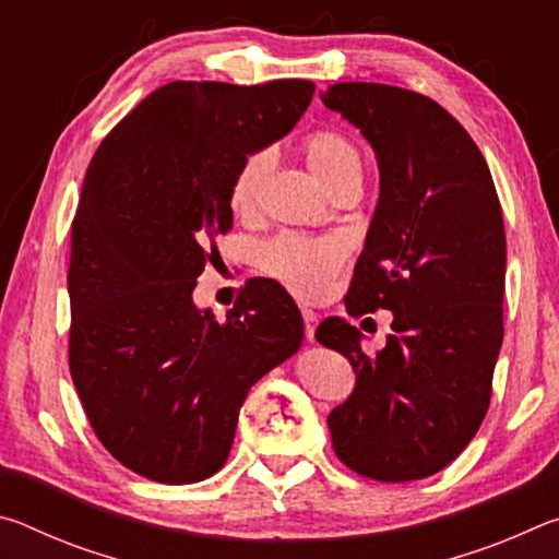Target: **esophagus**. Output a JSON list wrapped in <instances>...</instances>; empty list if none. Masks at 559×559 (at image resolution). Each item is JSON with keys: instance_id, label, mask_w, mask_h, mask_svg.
Returning a JSON list of instances; mask_svg holds the SVG:
<instances>
[{"instance_id": "esophagus-1", "label": "esophagus", "mask_w": 559, "mask_h": 559, "mask_svg": "<svg viewBox=\"0 0 559 559\" xmlns=\"http://www.w3.org/2000/svg\"><path fill=\"white\" fill-rule=\"evenodd\" d=\"M300 313H302V325H306V340H310V343H313V340H316L318 316L313 313V310H308V308H302Z\"/></svg>"}]
</instances>
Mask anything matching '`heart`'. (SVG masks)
<instances>
[{
	"label": "heart",
	"mask_w": 559,
	"mask_h": 559,
	"mask_svg": "<svg viewBox=\"0 0 559 559\" xmlns=\"http://www.w3.org/2000/svg\"><path fill=\"white\" fill-rule=\"evenodd\" d=\"M300 155L306 157L308 167L323 182L330 192L349 182L362 185V155L337 130H313L302 138ZM271 169L269 153H251L241 159L229 182L226 202L229 210L246 219L257 212L263 182ZM345 251L333 239H318V236L281 234L276 239L261 246L259 266L266 276L283 283L293 296L302 300H318L333 286L337 273L343 271Z\"/></svg>",
	"instance_id": "heart-1"
}]
</instances>
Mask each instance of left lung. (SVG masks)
I'll return each instance as SVG.
<instances>
[{"mask_svg": "<svg viewBox=\"0 0 559 559\" xmlns=\"http://www.w3.org/2000/svg\"><path fill=\"white\" fill-rule=\"evenodd\" d=\"M323 103L380 163V204L345 308L394 316L377 355L347 320L318 325V343L355 370L328 427L349 471L406 484L447 468L488 412L503 343V212L478 145L437 100L353 81L328 86Z\"/></svg>", "mask_w": 559, "mask_h": 559, "instance_id": "8db88e82", "label": "left lung"}]
</instances>
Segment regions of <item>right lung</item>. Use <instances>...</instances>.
I'll list each match as a JSON object with an SVG mask.
<instances>
[{"label":"right lung","mask_w":559,"mask_h":559,"mask_svg":"<svg viewBox=\"0 0 559 559\" xmlns=\"http://www.w3.org/2000/svg\"><path fill=\"white\" fill-rule=\"evenodd\" d=\"M310 81H175L112 128L71 224L69 367L98 441L157 484H197L226 459L251 384L302 343L269 278L246 281L219 323L192 290L231 229L246 155L290 132Z\"/></svg>","instance_id":"1"}]
</instances>
